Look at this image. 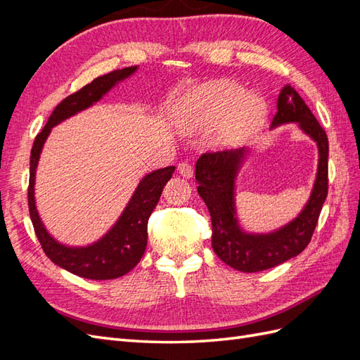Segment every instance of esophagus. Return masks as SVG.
Masks as SVG:
<instances>
[{"label": "esophagus", "mask_w": 360, "mask_h": 360, "mask_svg": "<svg viewBox=\"0 0 360 360\" xmlns=\"http://www.w3.org/2000/svg\"><path fill=\"white\" fill-rule=\"evenodd\" d=\"M179 174L183 179H191L193 176V168L191 163H188V162L179 163Z\"/></svg>", "instance_id": "34e87169"}]
</instances>
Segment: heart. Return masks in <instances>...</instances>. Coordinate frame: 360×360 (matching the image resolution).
Masks as SVG:
<instances>
[{"label":"heart","mask_w":360,"mask_h":360,"mask_svg":"<svg viewBox=\"0 0 360 360\" xmlns=\"http://www.w3.org/2000/svg\"><path fill=\"white\" fill-rule=\"evenodd\" d=\"M267 106L234 82H213L192 90L180 101L176 120L184 132H201L214 125V144L230 147L254 136L263 127Z\"/></svg>","instance_id":"b5f03b06"}]
</instances>
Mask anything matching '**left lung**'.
Here are the masks:
<instances>
[{"instance_id":"obj_1","label":"left lung","mask_w":360,"mask_h":360,"mask_svg":"<svg viewBox=\"0 0 360 360\" xmlns=\"http://www.w3.org/2000/svg\"><path fill=\"white\" fill-rule=\"evenodd\" d=\"M278 111L271 127L299 123L319 146V172L311 198L303 212L281 230L266 236L243 233L234 217V179L243 160L245 150H217L202 153L195 167L198 193L212 217V246L225 264L236 270L254 274L271 269L299 255L311 242L321 207L329 189V141L324 129L308 105L290 85L278 97Z\"/></svg>"}]
</instances>
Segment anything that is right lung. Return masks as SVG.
I'll list each match as a JSON object with an SVG mask.
<instances>
[{"label":"right lung","instance_id":"right-lung-1","mask_svg":"<svg viewBox=\"0 0 360 360\" xmlns=\"http://www.w3.org/2000/svg\"><path fill=\"white\" fill-rule=\"evenodd\" d=\"M136 70V66L115 70L99 76L90 84L82 86L61 101L48 118L46 126L36 136L30 158V184H28V209L32 226L41 245L43 252L52 263L69 270L70 274L86 279H115L132 270L143 258L147 246L148 217L159 202L160 193L167 181L171 179L174 167L156 169L141 180L132 200L129 201L123 214L120 216L112 230L99 242L85 248L63 246L46 233L36 210L34 202V179L36 168L43 144L51 132L52 126L63 120L91 106L112 86Z\"/></svg>","mask_w":360,"mask_h":360}]
</instances>
